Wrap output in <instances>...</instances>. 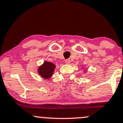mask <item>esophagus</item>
Listing matches in <instances>:
<instances>
[{
	"label": "esophagus",
	"mask_w": 123,
	"mask_h": 123,
	"mask_svg": "<svg viewBox=\"0 0 123 123\" xmlns=\"http://www.w3.org/2000/svg\"><path fill=\"white\" fill-rule=\"evenodd\" d=\"M70 62H71V61L69 60V59H66L65 60V63L67 64H70Z\"/></svg>",
	"instance_id": "esophagus-1"
}]
</instances>
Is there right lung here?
I'll list each match as a JSON object with an SVG mask.
<instances>
[{"label": "right lung", "mask_w": 123, "mask_h": 123, "mask_svg": "<svg viewBox=\"0 0 123 123\" xmlns=\"http://www.w3.org/2000/svg\"><path fill=\"white\" fill-rule=\"evenodd\" d=\"M55 68V64L50 62L45 61L43 65L39 67L38 73L42 78L48 79L51 78V76L53 75Z\"/></svg>", "instance_id": "obj_1"}]
</instances>
